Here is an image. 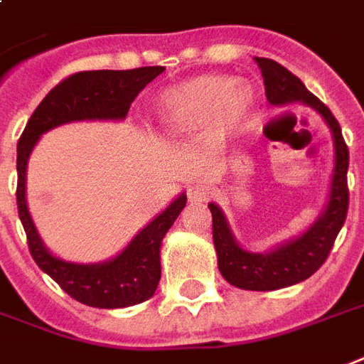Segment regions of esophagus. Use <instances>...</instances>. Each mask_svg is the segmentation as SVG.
I'll return each instance as SVG.
<instances>
[{
  "mask_svg": "<svg viewBox=\"0 0 364 364\" xmlns=\"http://www.w3.org/2000/svg\"><path fill=\"white\" fill-rule=\"evenodd\" d=\"M208 187L204 183H198V185H193V187L187 191V196H188V202H193V204H200V202L206 200L208 196Z\"/></svg>",
  "mask_w": 364,
  "mask_h": 364,
  "instance_id": "esophagus-1",
  "label": "esophagus"
}]
</instances>
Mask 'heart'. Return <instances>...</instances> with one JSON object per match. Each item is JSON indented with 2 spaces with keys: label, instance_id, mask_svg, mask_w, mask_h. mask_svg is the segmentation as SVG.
<instances>
[{
  "label": "heart",
  "instance_id": "obj_1",
  "mask_svg": "<svg viewBox=\"0 0 364 364\" xmlns=\"http://www.w3.org/2000/svg\"><path fill=\"white\" fill-rule=\"evenodd\" d=\"M257 97L250 85L231 76H202L166 91L158 105L164 127L188 135L213 124L218 141L242 132L256 120Z\"/></svg>",
  "mask_w": 364,
  "mask_h": 364
}]
</instances>
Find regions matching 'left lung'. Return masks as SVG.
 <instances>
[{
  "label": "left lung",
  "mask_w": 364,
  "mask_h": 364,
  "mask_svg": "<svg viewBox=\"0 0 364 364\" xmlns=\"http://www.w3.org/2000/svg\"><path fill=\"white\" fill-rule=\"evenodd\" d=\"M256 63L262 68L267 101L271 105L304 102L307 107L315 108L328 124L334 139V154H336L328 202L317 221L304 235L277 246L271 252L256 254L244 250L232 235L221 208L213 202L208 204L212 212L213 246L218 252V267L223 279L242 290L265 292V290H279V288L298 284L309 279L326 262L348 215L349 151L342 137L340 124L330 112V108L318 101L311 91H307L298 76H294L292 72L271 59H256Z\"/></svg>",
  "instance_id": "left-lung-1"
}]
</instances>
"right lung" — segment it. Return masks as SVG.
<instances>
[{
  "label": "right lung",
  "mask_w": 364,
  "mask_h": 364,
  "mask_svg": "<svg viewBox=\"0 0 364 364\" xmlns=\"http://www.w3.org/2000/svg\"><path fill=\"white\" fill-rule=\"evenodd\" d=\"M164 72V66L133 70L76 72L55 85L30 116L16 145V206L38 267L51 277L70 298L99 309H118L152 298L160 282V246L177 215L187 204L181 193L162 213L141 229L112 259L102 263H72L53 256L36 229L26 204V166L36 143L46 132L68 122L124 120L139 95Z\"/></svg>",
  "instance_id": "add662e5"
}]
</instances>
